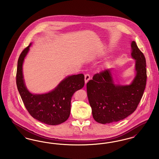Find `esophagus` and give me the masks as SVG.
Masks as SVG:
<instances>
[{
	"label": "esophagus",
	"mask_w": 159,
	"mask_h": 159,
	"mask_svg": "<svg viewBox=\"0 0 159 159\" xmlns=\"http://www.w3.org/2000/svg\"><path fill=\"white\" fill-rule=\"evenodd\" d=\"M90 79V75L89 74H86L84 75V81H85V83H88V82L89 80Z\"/></svg>",
	"instance_id": "esophagus-1"
}]
</instances>
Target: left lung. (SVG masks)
<instances>
[{
  "label": "left lung",
  "instance_id": "left-lung-1",
  "mask_svg": "<svg viewBox=\"0 0 159 159\" xmlns=\"http://www.w3.org/2000/svg\"><path fill=\"white\" fill-rule=\"evenodd\" d=\"M131 55L136 61V75L129 85L114 83L110 69L95 74L87 84V94L94 120L106 124L119 121L133 113L143 97L147 82L146 61L135 41Z\"/></svg>",
  "mask_w": 159,
  "mask_h": 159
}]
</instances>
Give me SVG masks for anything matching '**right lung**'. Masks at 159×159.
Masks as SVG:
<instances>
[{
    "mask_svg": "<svg viewBox=\"0 0 159 159\" xmlns=\"http://www.w3.org/2000/svg\"><path fill=\"white\" fill-rule=\"evenodd\" d=\"M30 44L20 54L17 65L16 83L23 103L31 116L49 125H57L68 119L71 99L75 92L84 85L83 74L65 78L53 91L45 94H33L27 90L23 79V64Z\"/></svg>",
    "mask_w": 159,
    "mask_h": 159,
    "instance_id": "obj_1",
    "label": "right lung"
}]
</instances>
